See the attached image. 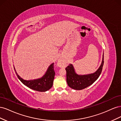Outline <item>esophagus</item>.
Here are the masks:
<instances>
[{
	"label": "esophagus",
	"mask_w": 121,
	"mask_h": 121,
	"mask_svg": "<svg viewBox=\"0 0 121 121\" xmlns=\"http://www.w3.org/2000/svg\"><path fill=\"white\" fill-rule=\"evenodd\" d=\"M62 65H63V63H62V62L60 61L59 63H58V65H59L60 67V66H61Z\"/></svg>",
	"instance_id": "34e87169"
}]
</instances>
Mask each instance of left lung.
Instances as JSON below:
<instances>
[{
  "mask_svg": "<svg viewBox=\"0 0 121 121\" xmlns=\"http://www.w3.org/2000/svg\"><path fill=\"white\" fill-rule=\"evenodd\" d=\"M104 64V54L100 66L94 73L88 75H79L76 74L74 67L72 64L69 65L65 68L67 72V82L71 88L75 90H82L90 86L99 77Z\"/></svg>",
  "mask_w": 121,
  "mask_h": 121,
  "instance_id": "left-lung-1",
  "label": "left lung"
}]
</instances>
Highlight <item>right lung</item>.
<instances>
[{
	"label": "right lung",
	"mask_w": 121,
	"mask_h": 121,
	"mask_svg": "<svg viewBox=\"0 0 121 121\" xmlns=\"http://www.w3.org/2000/svg\"><path fill=\"white\" fill-rule=\"evenodd\" d=\"M14 69L15 70L14 68ZM15 72L17 77L20 81L25 85L34 90L40 91V92H45V91L49 90L52 86L55 75L54 63H52L49 65L45 75L42 78L32 80H24L17 75L16 70Z\"/></svg>",
	"instance_id": "right-lung-1"
}]
</instances>
